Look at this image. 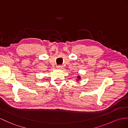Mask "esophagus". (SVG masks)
I'll use <instances>...</instances> for the list:
<instances>
[{
    "label": "esophagus",
    "instance_id": "1",
    "mask_svg": "<svg viewBox=\"0 0 128 128\" xmlns=\"http://www.w3.org/2000/svg\"><path fill=\"white\" fill-rule=\"evenodd\" d=\"M57 68H58V69L62 70V66H60V65H59V66H57Z\"/></svg>",
    "mask_w": 128,
    "mask_h": 128
}]
</instances>
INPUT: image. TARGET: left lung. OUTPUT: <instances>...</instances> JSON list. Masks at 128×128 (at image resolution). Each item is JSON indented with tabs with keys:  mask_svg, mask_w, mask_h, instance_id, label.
I'll use <instances>...</instances> for the list:
<instances>
[{
	"mask_svg": "<svg viewBox=\"0 0 128 128\" xmlns=\"http://www.w3.org/2000/svg\"><path fill=\"white\" fill-rule=\"evenodd\" d=\"M81 79V78H80V76H77V79H76V81H78L79 80Z\"/></svg>",
	"mask_w": 128,
	"mask_h": 128,
	"instance_id": "left-lung-1",
	"label": "left lung"
}]
</instances>
